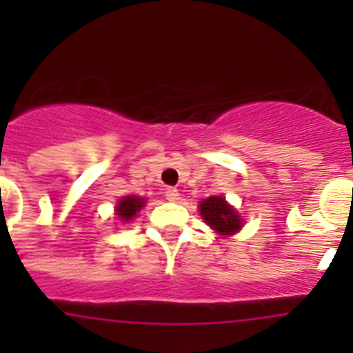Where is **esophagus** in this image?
Wrapping results in <instances>:
<instances>
[{
  "instance_id": "1",
  "label": "esophagus",
  "mask_w": 353,
  "mask_h": 353,
  "mask_svg": "<svg viewBox=\"0 0 353 353\" xmlns=\"http://www.w3.org/2000/svg\"><path fill=\"white\" fill-rule=\"evenodd\" d=\"M166 199H168V201H179V199H180L179 189H174V187H168V189H166Z\"/></svg>"
}]
</instances>
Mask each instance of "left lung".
<instances>
[{
    "instance_id": "1",
    "label": "left lung",
    "mask_w": 353,
    "mask_h": 353,
    "mask_svg": "<svg viewBox=\"0 0 353 353\" xmlns=\"http://www.w3.org/2000/svg\"><path fill=\"white\" fill-rule=\"evenodd\" d=\"M199 214L205 223L221 235H233L244 224L235 208L221 196H210L199 201Z\"/></svg>"
}]
</instances>
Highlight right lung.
<instances>
[{
  "label": "right lung",
  "instance_id": "obj_1",
  "mask_svg": "<svg viewBox=\"0 0 353 353\" xmlns=\"http://www.w3.org/2000/svg\"><path fill=\"white\" fill-rule=\"evenodd\" d=\"M145 207V198H139V196H123V198L118 201L117 205V215H118V221L121 223H129L132 217H136L141 208Z\"/></svg>",
  "mask_w": 353,
  "mask_h": 353
}]
</instances>
